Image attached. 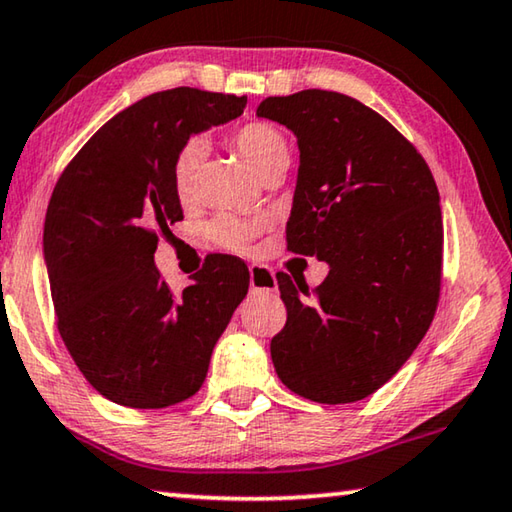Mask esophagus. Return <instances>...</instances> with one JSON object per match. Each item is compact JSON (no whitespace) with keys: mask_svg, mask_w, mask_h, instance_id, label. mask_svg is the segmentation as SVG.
<instances>
[{"mask_svg":"<svg viewBox=\"0 0 512 512\" xmlns=\"http://www.w3.org/2000/svg\"><path fill=\"white\" fill-rule=\"evenodd\" d=\"M251 292H276V276L265 265H249Z\"/></svg>","mask_w":512,"mask_h":512,"instance_id":"34e87169","label":"esophagus"}]
</instances>
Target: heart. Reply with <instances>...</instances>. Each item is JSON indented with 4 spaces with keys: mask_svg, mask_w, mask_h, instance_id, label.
<instances>
[{
    "mask_svg": "<svg viewBox=\"0 0 512 512\" xmlns=\"http://www.w3.org/2000/svg\"><path fill=\"white\" fill-rule=\"evenodd\" d=\"M231 145L238 149L242 158L251 165L258 177L286 170L290 161L288 142L283 133L267 122H247L231 133ZM206 147L204 142L192 138L183 145L172 163V186L179 201L188 204L195 199L199 186V167L204 161ZM263 220H242L236 215H217L211 222V238L215 245L233 251H245L251 240L263 229Z\"/></svg>",
    "mask_w": 512,
    "mask_h": 512,
    "instance_id": "obj_1",
    "label": "heart"
}]
</instances>
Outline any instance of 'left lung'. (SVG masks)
<instances>
[{"label": "left lung", "instance_id": "obj_1", "mask_svg": "<svg viewBox=\"0 0 512 512\" xmlns=\"http://www.w3.org/2000/svg\"><path fill=\"white\" fill-rule=\"evenodd\" d=\"M256 115L297 136L288 247L329 263L311 300L308 286L276 274L288 320L270 342L274 370L299 397L351 404L388 383L431 326L438 186L420 152L354 97L301 90L263 99Z\"/></svg>", "mask_w": 512, "mask_h": 512}]
</instances>
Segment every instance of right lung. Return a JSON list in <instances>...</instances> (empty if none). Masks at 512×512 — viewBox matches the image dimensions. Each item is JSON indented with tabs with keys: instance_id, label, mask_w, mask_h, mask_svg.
<instances>
[{
	"instance_id": "1",
	"label": "right lung",
	"mask_w": 512,
	"mask_h": 512,
	"mask_svg": "<svg viewBox=\"0 0 512 512\" xmlns=\"http://www.w3.org/2000/svg\"><path fill=\"white\" fill-rule=\"evenodd\" d=\"M247 97L172 88L92 136L49 199L43 254L58 331L99 395L165 408L195 395L247 295L249 270L215 254L174 295L154 265L158 233L183 220L172 163L190 136L242 115Z\"/></svg>"
}]
</instances>
